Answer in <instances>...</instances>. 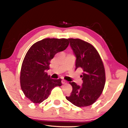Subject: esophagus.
<instances>
[{"label": "esophagus", "mask_w": 128, "mask_h": 128, "mask_svg": "<svg viewBox=\"0 0 128 128\" xmlns=\"http://www.w3.org/2000/svg\"><path fill=\"white\" fill-rule=\"evenodd\" d=\"M61 83H62V84H66L67 83V82H66V80H62V81H61Z\"/></svg>", "instance_id": "esophagus-1"}]
</instances>
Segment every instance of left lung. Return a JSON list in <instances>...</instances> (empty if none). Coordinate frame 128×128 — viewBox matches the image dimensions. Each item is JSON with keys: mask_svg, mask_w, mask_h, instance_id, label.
Returning <instances> with one entry per match:
<instances>
[{"mask_svg": "<svg viewBox=\"0 0 128 128\" xmlns=\"http://www.w3.org/2000/svg\"><path fill=\"white\" fill-rule=\"evenodd\" d=\"M76 56V70H83L80 77L83 83L77 85L70 82L72 90L67 99L77 107L93 104L102 93L105 84L104 68L97 50L90 44L80 39H68Z\"/></svg>", "mask_w": 128, "mask_h": 128, "instance_id": "1", "label": "left lung"}]
</instances>
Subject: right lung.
I'll use <instances>...</instances> for the list:
<instances>
[{"instance_id": "right-lung-1", "label": "right lung", "mask_w": 128, "mask_h": 128, "mask_svg": "<svg viewBox=\"0 0 128 128\" xmlns=\"http://www.w3.org/2000/svg\"><path fill=\"white\" fill-rule=\"evenodd\" d=\"M69 44L67 39L46 38L32 45L24 58L20 70V86L24 94L34 103L46 99L55 87L61 86V79H52L46 71L50 61Z\"/></svg>"}]
</instances>
